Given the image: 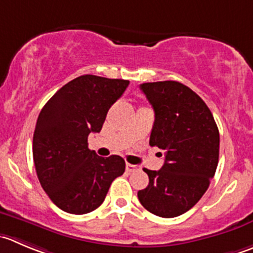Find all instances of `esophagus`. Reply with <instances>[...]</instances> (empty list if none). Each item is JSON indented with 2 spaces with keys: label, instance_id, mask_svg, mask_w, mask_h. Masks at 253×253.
Instances as JSON below:
<instances>
[{
  "label": "esophagus",
  "instance_id": "1",
  "mask_svg": "<svg viewBox=\"0 0 253 253\" xmlns=\"http://www.w3.org/2000/svg\"><path fill=\"white\" fill-rule=\"evenodd\" d=\"M137 169H138V167L134 166V164H129V163L126 164V170L129 171V173H131V171L137 170Z\"/></svg>",
  "mask_w": 253,
  "mask_h": 253
}]
</instances>
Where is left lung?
I'll return each mask as SVG.
<instances>
[{"label":"left lung","mask_w":253,"mask_h":253,"mask_svg":"<svg viewBox=\"0 0 253 253\" xmlns=\"http://www.w3.org/2000/svg\"><path fill=\"white\" fill-rule=\"evenodd\" d=\"M139 87L154 110L149 144L163 149L164 164L159 170L143 169L149 183L137 195L152 214L179 216L209 188L219 162V129L202 97L181 83H144Z\"/></svg>","instance_id":"obj_1"}]
</instances>
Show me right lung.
<instances>
[{"label": "right lung", "mask_w": 253, "mask_h": 253, "mask_svg": "<svg viewBox=\"0 0 253 253\" xmlns=\"http://www.w3.org/2000/svg\"><path fill=\"white\" fill-rule=\"evenodd\" d=\"M128 80L82 75L59 89L44 105L33 134L37 175L51 202L69 214L94 211L126 168L124 158L99 157L87 137L100 132L110 107Z\"/></svg>", "instance_id": "obj_1"}]
</instances>
